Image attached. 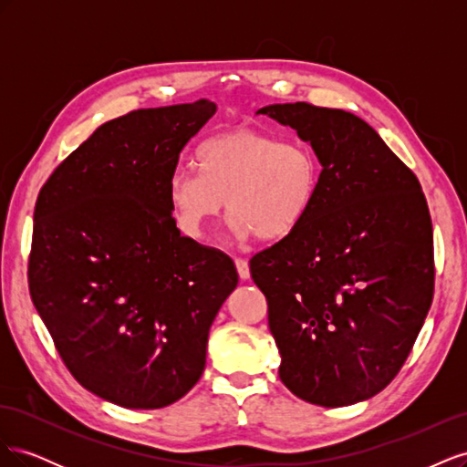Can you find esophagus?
Masks as SVG:
<instances>
[{
	"mask_svg": "<svg viewBox=\"0 0 467 467\" xmlns=\"http://www.w3.org/2000/svg\"><path fill=\"white\" fill-rule=\"evenodd\" d=\"M235 266H237V273H239V278L242 280H247L251 276V271H249V263L245 259H235Z\"/></svg>",
	"mask_w": 467,
	"mask_h": 467,
	"instance_id": "34e87169",
	"label": "esophagus"
}]
</instances>
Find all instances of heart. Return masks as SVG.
Instances as JSON below:
<instances>
[{
	"mask_svg": "<svg viewBox=\"0 0 467 467\" xmlns=\"http://www.w3.org/2000/svg\"><path fill=\"white\" fill-rule=\"evenodd\" d=\"M196 167L199 173L179 167L167 181L177 228L194 242L208 237L223 204L239 242L255 235L278 242L300 228L319 191V161L312 148L257 130L206 140L196 150Z\"/></svg>",
	"mask_w": 467,
	"mask_h": 467,
	"instance_id": "b5f03b06",
	"label": "heart"
}]
</instances>
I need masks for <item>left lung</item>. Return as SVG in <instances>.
Instances as JSON below:
<instances>
[{"mask_svg":"<svg viewBox=\"0 0 467 467\" xmlns=\"http://www.w3.org/2000/svg\"><path fill=\"white\" fill-rule=\"evenodd\" d=\"M257 115L294 129L321 163L300 228L249 261L268 304L278 376L314 405L370 400L400 372L432 302L425 194L352 112L285 103Z\"/></svg>","mask_w":467,"mask_h":467,"instance_id":"left-lung-1","label":"left lung"}]
</instances>
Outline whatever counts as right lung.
Instances as JSON below:
<instances>
[{
	"instance_id": "obj_1",
	"label": "right lung",
	"mask_w": 467,
	"mask_h": 467,
	"mask_svg": "<svg viewBox=\"0 0 467 467\" xmlns=\"http://www.w3.org/2000/svg\"><path fill=\"white\" fill-rule=\"evenodd\" d=\"M216 115L196 103L109 120L56 167L35 206L29 290L67 370L126 409L201 379L234 261L182 237L167 201L179 153Z\"/></svg>"
}]
</instances>
